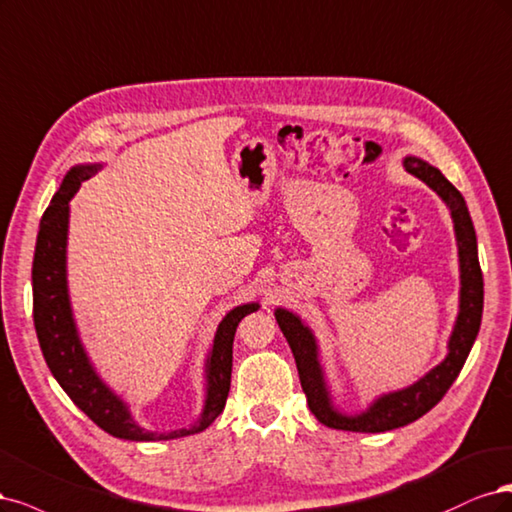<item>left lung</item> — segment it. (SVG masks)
Masks as SVG:
<instances>
[{"label": "left lung", "mask_w": 512, "mask_h": 512, "mask_svg": "<svg viewBox=\"0 0 512 512\" xmlns=\"http://www.w3.org/2000/svg\"><path fill=\"white\" fill-rule=\"evenodd\" d=\"M404 168L408 174L417 176L419 180L436 191L440 200L451 210L455 240H457V257H459V312L453 325V332L447 344V357H444L436 368H432L417 383L410 387L383 393L359 415H344L334 402L332 393L327 389L325 374L319 361V344L312 329L287 308H276L274 317L280 332L287 338L291 353L298 366L300 383L306 393L308 408L323 425L334 427L344 432H364L378 434L389 432L395 427H404L412 421L430 412L442 398L449 387L455 383L457 374L464 368L470 355L472 344L476 340L478 327L483 317V272L478 263L476 234L466 206L464 195H461L442 172L419 157H406Z\"/></svg>", "instance_id": "obj_1"}]
</instances>
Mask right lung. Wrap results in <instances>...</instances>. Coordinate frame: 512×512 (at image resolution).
Here are the masks:
<instances>
[{
	"instance_id": "1",
	"label": "right lung",
	"mask_w": 512,
	"mask_h": 512,
	"mask_svg": "<svg viewBox=\"0 0 512 512\" xmlns=\"http://www.w3.org/2000/svg\"><path fill=\"white\" fill-rule=\"evenodd\" d=\"M100 170L102 163H85V166L70 168L40 223L31 283H34V325L46 366L51 368L61 389L70 395V400L114 438L151 442L197 434L206 430L225 408L229 385H232L236 327L246 315L255 312L259 304L249 302L236 306L219 323L206 359V400L200 419L191 427L161 434L148 432L138 425L134 415L129 412V406L95 372L78 336L68 293L70 200L82 180L91 178Z\"/></svg>"
}]
</instances>
